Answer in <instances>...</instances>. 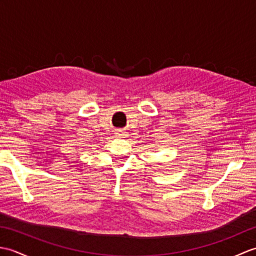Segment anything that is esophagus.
<instances>
[{
    "label": "esophagus",
    "mask_w": 256,
    "mask_h": 256,
    "mask_svg": "<svg viewBox=\"0 0 256 256\" xmlns=\"http://www.w3.org/2000/svg\"><path fill=\"white\" fill-rule=\"evenodd\" d=\"M116 134L118 135V136H125V135H126V134H125L124 131H122V130H118Z\"/></svg>",
    "instance_id": "1"
}]
</instances>
